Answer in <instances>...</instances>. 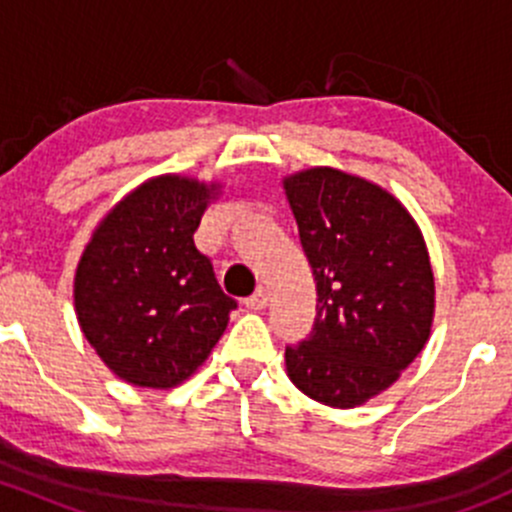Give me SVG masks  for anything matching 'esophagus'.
Returning a JSON list of instances; mask_svg holds the SVG:
<instances>
[{"instance_id":"obj_1","label":"esophagus","mask_w":512,"mask_h":512,"mask_svg":"<svg viewBox=\"0 0 512 512\" xmlns=\"http://www.w3.org/2000/svg\"><path fill=\"white\" fill-rule=\"evenodd\" d=\"M267 304H270V294H267L265 289H257L252 297L245 299V307L250 309V312H260V309H265Z\"/></svg>"}]
</instances>
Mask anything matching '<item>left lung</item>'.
I'll return each instance as SVG.
<instances>
[{"instance_id": "8db88e82", "label": "left lung", "mask_w": 512, "mask_h": 512, "mask_svg": "<svg viewBox=\"0 0 512 512\" xmlns=\"http://www.w3.org/2000/svg\"><path fill=\"white\" fill-rule=\"evenodd\" d=\"M317 280V322L287 347L302 394L356 409L399 381L426 347L436 282L421 227L396 195L329 165L282 180Z\"/></svg>"}]
</instances>
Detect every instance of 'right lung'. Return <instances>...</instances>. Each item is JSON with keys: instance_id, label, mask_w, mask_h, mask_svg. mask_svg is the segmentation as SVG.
<instances>
[{"instance_id": "add662e5", "label": "right lung", "mask_w": 512, "mask_h": 512, "mask_svg": "<svg viewBox=\"0 0 512 512\" xmlns=\"http://www.w3.org/2000/svg\"><path fill=\"white\" fill-rule=\"evenodd\" d=\"M220 188L178 173L148 178L103 215L81 252L76 319L126 384L173 389L223 337L237 302L193 240Z\"/></svg>"}]
</instances>
